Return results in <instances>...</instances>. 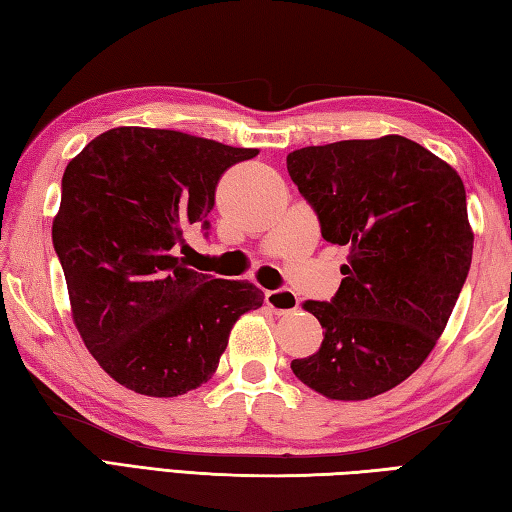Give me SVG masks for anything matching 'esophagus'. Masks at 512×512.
Returning <instances> with one entry per match:
<instances>
[{"label": "esophagus", "mask_w": 512, "mask_h": 512, "mask_svg": "<svg viewBox=\"0 0 512 512\" xmlns=\"http://www.w3.org/2000/svg\"><path fill=\"white\" fill-rule=\"evenodd\" d=\"M265 303L276 314H289L298 310V296L292 289H272V292H265Z\"/></svg>", "instance_id": "34e87169"}]
</instances>
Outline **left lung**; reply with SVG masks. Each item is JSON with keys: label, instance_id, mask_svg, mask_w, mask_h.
<instances>
[{"label": "left lung", "instance_id": "1", "mask_svg": "<svg viewBox=\"0 0 512 512\" xmlns=\"http://www.w3.org/2000/svg\"><path fill=\"white\" fill-rule=\"evenodd\" d=\"M287 171L327 243L350 249L332 301L303 303L323 343L292 370L327 399H372L428 359L466 283L475 234L464 182L403 136L296 149Z\"/></svg>", "mask_w": 512, "mask_h": 512}]
</instances>
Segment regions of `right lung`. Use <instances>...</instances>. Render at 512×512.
<instances>
[{
	"mask_svg": "<svg viewBox=\"0 0 512 512\" xmlns=\"http://www.w3.org/2000/svg\"><path fill=\"white\" fill-rule=\"evenodd\" d=\"M254 156L180 131L118 127L66 167L53 245L73 323L124 388L158 399L200 388L234 323L263 305L254 283L200 274L176 256L182 231L209 227L223 173Z\"/></svg>",
	"mask_w": 512,
	"mask_h": 512,
	"instance_id": "1",
	"label": "right lung"
}]
</instances>
